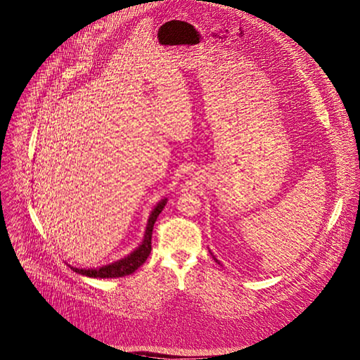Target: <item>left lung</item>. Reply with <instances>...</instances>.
I'll return each mask as SVG.
<instances>
[{
  "label": "left lung",
  "instance_id": "1",
  "mask_svg": "<svg viewBox=\"0 0 360 360\" xmlns=\"http://www.w3.org/2000/svg\"><path fill=\"white\" fill-rule=\"evenodd\" d=\"M212 257H214V256H212ZM214 260H215V262H217V263H219V260H217V259H215V257H214Z\"/></svg>",
  "mask_w": 360,
  "mask_h": 360
}]
</instances>
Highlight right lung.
<instances>
[{
  "instance_id": "obj_1",
  "label": "right lung",
  "mask_w": 360,
  "mask_h": 360,
  "mask_svg": "<svg viewBox=\"0 0 360 360\" xmlns=\"http://www.w3.org/2000/svg\"><path fill=\"white\" fill-rule=\"evenodd\" d=\"M166 201L167 200L165 198V200H160L156 204V207L153 208L150 217H149V221H148V226H146V231H145V237H143V242L129 256H126L124 259H120V260H117L114 263H110V265L101 266V268L79 269V268L70 266V269L75 271L77 274H81V275L89 276V278H122V276H126V275H131L134 271H137L143 265V263L146 262L148 256L150 255L153 226H155L156 219L159 217V214L165 208Z\"/></svg>"
}]
</instances>
